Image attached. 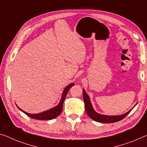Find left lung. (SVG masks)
I'll return each mask as SVG.
<instances>
[{
  "mask_svg": "<svg viewBox=\"0 0 147 147\" xmlns=\"http://www.w3.org/2000/svg\"><path fill=\"white\" fill-rule=\"evenodd\" d=\"M83 99H84V104H85V111L87 113V115L91 118L92 119H93L94 121H96L97 122L100 123H115L117 121H119L120 120L123 119L124 117H125L129 113H130V111L134 108V107L136 106L137 104L135 105V106L133 107L132 109H131L129 111H128L127 112L125 113L124 114L119 115H103L100 114L96 112V111L94 109L92 105L91 104L90 99L88 95L87 94L84 89H83Z\"/></svg>",
  "mask_w": 147,
  "mask_h": 147,
  "instance_id": "obj_1",
  "label": "left lung"
}]
</instances>
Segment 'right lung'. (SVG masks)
<instances>
[{"label": "right lung", "mask_w": 147, "mask_h": 147, "mask_svg": "<svg viewBox=\"0 0 147 147\" xmlns=\"http://www.w3.org/2000/svg\"><path fill=\"white\" fill-rule=\"evenodd\" d=\"M74 85V83H71L68 85L67 86L65 87V88L63 90L62 95H61V99L60 100L59 103L57 106L53 107L51 109H48L47 111H43V112L39 113H27L24 111L22 109H20L19 107H18V106L16 105V106L18 107L20 110H21L22 112H24L25 113L26 115H27L29 117L33 118V119H39V120H51L54 119L57 117V116L60 114L62 111L63 109V102H64V100L65 99V97L67 94L68 92H69V89L71 88L72 86H73Z\"/></svg>", "instance_id": "add662e5"}]
</instances>
